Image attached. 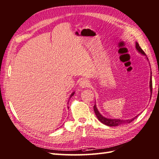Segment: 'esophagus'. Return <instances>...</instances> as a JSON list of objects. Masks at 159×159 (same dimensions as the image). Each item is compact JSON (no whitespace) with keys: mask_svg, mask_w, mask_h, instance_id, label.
I'll return each mask as SVG.
<instances>
[{"mask_svg":"<svg viewBox=\"0 0 159 159\" xmlns=\"http://www.w3.org/2000/svg\"><path fill=\"white\" fill-rule=\"evenodd\" d=\"M89 80H87V79H83L80 80V82L79 83V86L80 88H86V87H88L89 86Z\"/></svg>","mask_w":159,"mask_h":159,"instance_id":"34e87169","label":"esophagus"}]
</instances>
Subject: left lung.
<instances>
[{
    "label": "left lung",
    "mask_w": 159,
    "mask_h": 159,
    "mask_svg": "<svg viewBox=\"0 0 159 159\" xmlns=\"http://www.w3.org/2000/svg\"><path fill=\"white\" fill-rule=\"evenodd\" d=\"M135 48L137 51L139 53H141L142 55H144L146 57V60L148 61V59L146 53H144V51H143L141 47H139L138 43L135 42ZM150 97L151 95H152V72H150ZM93 110H94V112L95 115H96L98 119L102 123L106 125H108V126L110 127H116V126H119L120 125H123V124H129L131 123V122L134 120V119H135L138 116V115H137L136 116H135L134 118H133L131 119H128V120H122V119H108V118H106L105 116H102V114H100L98 111V110L97 108V106L96 104H95L94 106H93Z\"/></svg>",
    "instance_id": "1"
}]
</instances>
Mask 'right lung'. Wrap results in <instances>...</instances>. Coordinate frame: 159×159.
Segmentation results:
<instances>
[{
  "label": "right lung",
  "instance_id": "add662e5",
  "mask_svg": "<svg viewBox=\"0 0 159 159\" xmlns=\"http://www.w3.org/2000/svg\"><path fill=\"white\" fill-rule=\"evenodd\" d=\"M75 92H73V93H71V95H70V98H69V99H70L72 96H73V95H74V94H75Z\"/></svg>",
  "mask_w": 159,
  "mask_h": 159
}]
</instances>
